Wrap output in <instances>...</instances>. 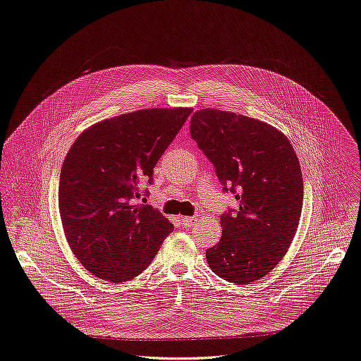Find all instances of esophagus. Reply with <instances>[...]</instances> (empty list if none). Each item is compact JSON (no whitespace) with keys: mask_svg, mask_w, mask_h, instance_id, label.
<instances>
[{"mask_svg":"<svg viewBox=\"0 0 361 361\" xmlns=\"http://www.w3.org/2000/svg\"><path fill=\"white\" fill-rule=\"evenodd\" d=\"M197 217H180V221L183 223L185 226H188V228H191V226H194L195 223H197Z\"/></svg>","mask_w":361,"mask_h":361,"instance_id":"obj_1","label":"esophagus"}]
</instances>
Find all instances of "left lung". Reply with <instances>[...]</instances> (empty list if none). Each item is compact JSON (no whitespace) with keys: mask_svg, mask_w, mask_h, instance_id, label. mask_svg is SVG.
Instances as JSON below:
<instances>
[{"mask_svg":"<svg viewBox=\"0 0 361 361\" xmlns=\"http://www.w3.org/2000/svg\"><path fill=\"white\" fill-rule=\"evenodd\" d=\"M191 136L239 202L220 217V241L205 251L210 269L228 282L262 279L283 259L302 209V173L286 136L252 117L202 109Z\"/></svg>","mask_w":361,"mask_h":361,"instance_id":"obj_1","label":"left lung"}]
</instances>
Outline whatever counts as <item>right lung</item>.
Wrapping results in <instances>:
<instances>
[{
  "label": "right lung",
  "instance_id": "obj_1",
  "mask_svg": "<svg viewBox=\"0 0 361 361\" xmlns=\"http://www.w3.org/2000/svg\"><path fill=\"white\" fill-rule=\"evenodd\" d=\"M192 109H145L85 129L63 161L59 209L66 241L94 276L120 283L141 274L173 225L136 202Z\"/></svg>",
  "mask_w": 361,
  "mask_h": 361
}]
</instances>
